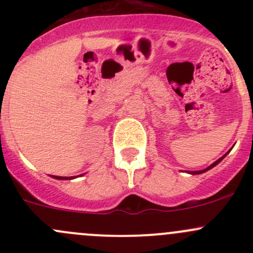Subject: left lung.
<instances>
[{"instance_id":"left-lung-1","label":"left lung","mask_w":253,"mask_h":253,"mask_svg":"<svg viewBox=\"0 0 253 253\" xmlns=\"http://www.w3.org/2000/svg\"><path fill=\"white\" fill-rule=\"evenodd\" d=\"M224 157H225V155H224ZM224 157H221L220 159H218V160H216V162H214L213 164H211V167H208V168H207V169H205V170H201V171H192V172H191V174H192V175H197V174H202V172H205V171H208L209 169H211V168H214V167H215L216 164H219V163H220L221 160H223V158H224Z\"/></svg>"}]
</instances>
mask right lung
<instances>
[{"label":"right lung","instance_id":"1","mask_svg":"<svg viewBox=\"0 0 253 253\" xmlns=\"http://www.w3.org/2000/svg\"><path fill=\"white\" fill-rule=\"evenodd\" d=\"M55 178H57V180H68V178H72V177H65V176H53Z\"/></svg>","mask_w":253,"mask_h":253}]
</instances>
